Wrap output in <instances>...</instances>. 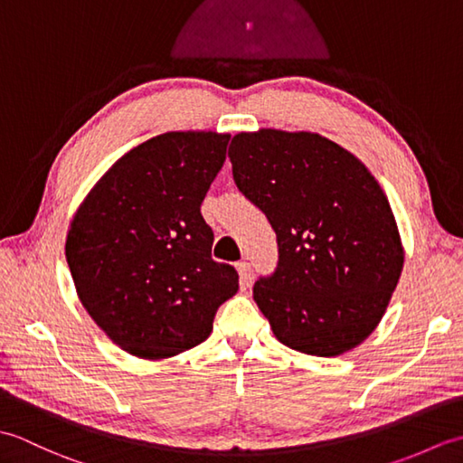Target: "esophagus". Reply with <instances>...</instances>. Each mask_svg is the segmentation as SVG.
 Wrapping results in <instances>:
<instances>
[{
  "label": "esophagus",
  "mask_w": 463,
  "mask_h": 463,
  "mask_svg": "<svg viewBox=\"0 0 463 463\" xmlns=\"http://www.w3.org/2000/svg\"><path fill=\"white\" fill-rule=\"evenodd\" d=\"M239 270V279H241V288L247 290L252 284V272H250V264L249 262H239L237 264Z\"/></svg>",
  "instance_id": "esophagus-1"
}]
</instances>
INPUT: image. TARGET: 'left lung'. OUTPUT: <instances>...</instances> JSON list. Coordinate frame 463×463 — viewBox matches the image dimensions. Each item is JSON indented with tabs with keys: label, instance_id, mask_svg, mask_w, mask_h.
Masks as SVG:
<instances>
[{
	"label": "left lung",
	"instance_id": "left-lung-1",
	"mask_svg": "<svg viewBox=\"0 0 463 463\" xmlns=\"http://www.w3.org/2000/svg\"><path fill=\"white\" fill-rule=\"evenodd\" d=\"M229 156L239 191L277 232V270L252 288L274 336L322 358L356 348L378 326L404 269L382 186L318 133H239Z\"/></svg>",
	"mask_w": 463,
	"mask_h": 463
}]
</instances>
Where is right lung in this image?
Segmentation results:
<instances>
[{
	"label": "right lung",
	"instance_id": "right-lung-1",
	"mask_svg": "<svg viewBox=\"0 0 463 463\" xmlns=\"http://www.w3.org/2000/svg\"><path fill=\"white\" fill-rule=\"evenodd\" d=\"M231 135L171 131L125 153L77 209L65 241L85 310L125 352L171 358L209 338L214 314L239 290L211 257L201 204Z\"/></svg>",
	"mask_w": 463,
	"mask_h": 463
}]
</instances>
